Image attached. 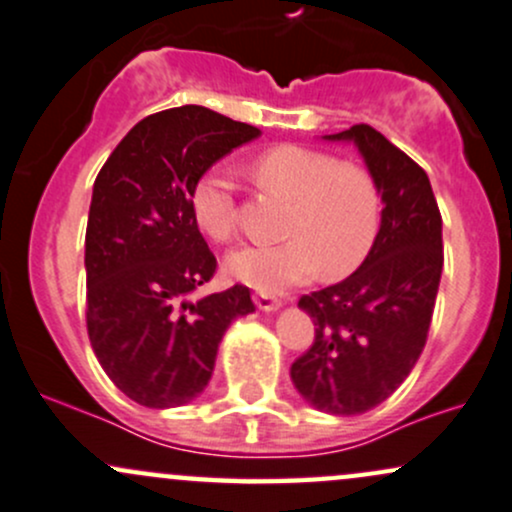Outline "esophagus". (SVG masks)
Listing matches in <instances>:
<instances>
[{
  "instance_id": "esophagus-1",
  "label": "esophagus",
  "mask_w": 512,
  "mask_h": 512,
  "mask_svg": "<svg viewBox=\"0 0 512 512\" xmlns=\"http://www.w3.org/2000/svg\"><path fill=\"white\" fill-rule=\"evenodd\" d=\"M254 302H256L258 309H263V312H275V309H278L280 304H283V302L278 300V297L268 295V292H256Z\"/></svg>"
}]
</instances>
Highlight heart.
<instances>
[{"label":"heart","mask_w":512,"mask_h":512,"mask_svg":"<svg viewBox=\"0 0 512 512\" xmlns=\"http://www.w3.org/2000/svg\"><path fill=\"white\" fill-rule=\"evenodd\" d=\"M251 179L290 200L280 225L285 239L251 244L227 258V273L261 292H283L312 280L353 273L375 246L382 195L367 166L304 145H275L256 154ZM191 210L210 239L237 237V181L227 166H210L191 191Z\"/></svg>","instance_id":"obj_1"}]
</instances>
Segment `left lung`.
<instances>
[{
	"instance_id": "1",
	"label": "left lung",
	"mask_w": 512,
	"mask_h": 512,
	"mask_svg": "<svg viewBox=\"0 0 512 512\" xmlns=\"http://www.w3.org/2000/svg\"><path fill=\"white\" fill-rule=\"evenodd\" d=\"M353 140L384 200L375 246L350 278L300 297L314 341L290 367L319 411L355 416L409 377L428 341L442 273V217L428 174L372 125L329 135Z\"/></svg>"
}]
</instances>
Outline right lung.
Masks as SVG:
<instances>
[{"label":"right lung","mask_w":512,"mask_h":512,"mask_svg":"<svg viewBox=\"0 0 512 512\" xmlns=\"http://www.w3.org/2000/svg\"><path fill=\"white\" fill-rule=\"evenodd\" d=\"M254 137L210 108H169L140 120L94 181L86 331L103 372L147 409L203 392L227 326L256 309L246 285L188 300L217 271L191 210L195 181Z\"/></svg>","instance_id":"obj_1"}]
</instances>
